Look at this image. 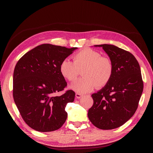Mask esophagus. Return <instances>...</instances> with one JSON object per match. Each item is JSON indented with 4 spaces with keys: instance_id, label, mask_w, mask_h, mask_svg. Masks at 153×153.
I'll list each match as a JSON object with an SVG mask.
<instances>
[{
    "instance_id": "1",
    "label": "esophagus",
    "mask_w": 153,
    "mask_h": 153,
    "mask_svg": "<svg viewBox=\"0 0 153 153\" xmlns=\"http://www.w3.org/2000/svg\"><path fill=\"white\" fill-rule=\"evenodd\" d=\"M76 98L77 99H80V98H82V97H83V95L82 94H80V93H76Z\"/></svg>"
}]
</instances>
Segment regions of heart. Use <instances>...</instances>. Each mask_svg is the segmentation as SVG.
Here are the masks:
<instances>
[{"label":"heart","instance_id":"b5f03b06","mask_svg":"<svg viewBox=\"0 0 153 153\" xmlns=\"http://www.w3.org/2000/svg\"><path fill=\"white\" fill-rule=\"evenodd\" d=\"M74 62L66 58L60 65V72L65 79L73 82L83 70V77L71 85L78 93L91 91L95 87L106 85L111 79L113 65L110 58L101 56L100 53L91 48H84L73 56Z\"/></svg>","mask_w":153,"mask_h":153}]
</instances>
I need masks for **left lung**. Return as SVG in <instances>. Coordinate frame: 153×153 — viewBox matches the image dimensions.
<instances>
[{
	"label": "left lung",
	"instance_id": "left-lung-1",
	"mask_svg": "<svg viewBox=\"0 0 153 153\" xmlns=\"http://www.w3.org/2000/svg\"><path fill=\"white\" fill-rule=\"evenodd\" d=\"M102 47L113 65L108 83L91 95L93 105L88 111L93 124L101 129L119 128L134 116L143 90L141 69L135 56L112 45Z\"/></svg>",
	"mask_w": 153,
	"mask_h": 153
}]
</instances>
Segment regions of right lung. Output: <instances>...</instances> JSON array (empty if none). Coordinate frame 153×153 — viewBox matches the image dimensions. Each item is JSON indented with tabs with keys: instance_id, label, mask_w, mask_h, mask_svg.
Wrapping results in <instances>:
<instances>
[{
	"instance_id": "obj_1",
	"label": "right lung",
	"mask_w": 153,
	"mask_h": 153,
	"mask_svg": "<svg viewBox=\"0 0 153 153\" xmlns=\"http://www.w3.org/2000/svg\"><path fill=\"white\" fill-rule=\"evenodd\" d=\"M77 48L43 44L28 51L16 64L13 97L22 118L35 130L55 131L66 122L65 108L74 102L75 92L68 90L56 95L67 86L60 65Z\"/></svg>"
}]
</instances>
